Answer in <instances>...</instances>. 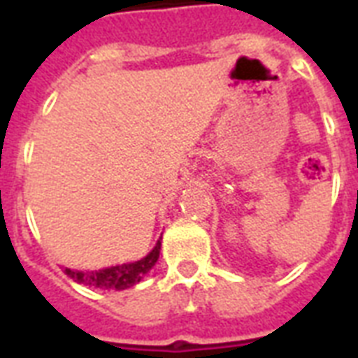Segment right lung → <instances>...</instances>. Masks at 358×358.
Masks as SVG:
<instances>
[{"instance_id":"right-lung-1","label":"right lung","mask_w":358,"mask_h":358,"mask_svg":"<svg viewBox=\"0 0 358 358\" xmlns=\"http://www.w3.org/2000/svg\"><path fill=\"white\" fill-rule=\"evenodd\" d=\"M159 249H162V241H157L156 247L143 260H137L134 264H122V266L106 267V269H100V271L87 273L64 269V273L70 278H74L76 282L85 284V286H94V288L102 289H126L139 282L141 278L156 266L157 258H159Z\"/></svg>"}]
</instances>
